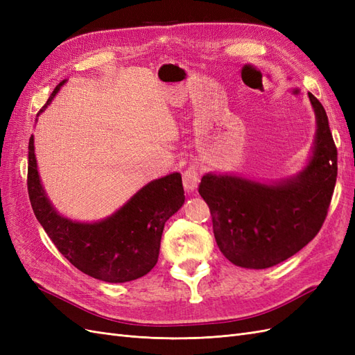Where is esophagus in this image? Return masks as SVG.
<instances>
[{
	"label": "esophagus",
	"instance_id": "34e87169",
	"mask_svg": "<svg viewBox=\"0 0 355 355\" xmlns=\"http://www.w3.org/2000/svg\"><path fill=\"white\" fill-rule=\"evenodd\" d=\"M198 182H200V171H198L197 166H189L184 171V187H185V189L188 192L197 189Z\"/></svg>",
	"mask_w": 355,
	"mask_h": 355
}]
</instances>
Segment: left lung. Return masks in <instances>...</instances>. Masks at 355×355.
Returning a JSON list of instances; mask_svg holds the SVG:
<instances>
[{
    "label": "left lung",
    "instance_id": "1",
    "mask_svg": "<svg viewBox=\"0 0 355 355\" xmlns=\"http://www.w3.org/2000/svg\"><path fill=\"white\" fill-rule=\"evenodd\" d=\"M317 120L313 155L299 175L262 184L207 173L198 187L219 250L241 268L265 270L313 240L323 227L338 176V151L323 105L308 93Z\"/></svg>",
    "mask_w": 355,
    "mask_h": 355
}]
</instances>
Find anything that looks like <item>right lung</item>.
Wrapping results in <instances>:
<instances>
[{
	"instance_id": "obj_1",
	"label": "right lung",
	"mask_w": 355,
	"mask_h": 355,
	"mask_svg": "<svg viewBox=\"0 0 355 355\" xmlns=\"http://www.w3.org/2000/svg\"><path fill=\"white\" fill-rule=\"evenodd\" d=\"M53 90L44 111L63 85ZM28 194L41 227L58 250L84 274L106 283H125L146 275L158 261L164 223L185 202L180 173L149 182L121 209L93 223L63 218L42 189L34 151L28 146Z\"/></svg>"
}]
</instances>
